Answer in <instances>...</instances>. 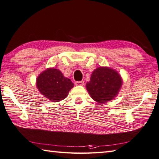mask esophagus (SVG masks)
<instances>
[{
  "mask_svg": "<svg viewBox=\"0 0 159 159\" xmlns=\"http://www.w3.org/2000/svg\"><path fill=\"white\" fill-rule=\"evenodd\" d=\"M75 86H83V85L84 84V81H80V82L77 81V82H75Z\"/></svg>",
  "mask_w": 159,
  "mask_h": 159,
  "instance_id": "esophagus-1",
  "label": "esophagus"
}]
</instances>
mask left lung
I'll list each match as a JSON object with an SVG mask.
<instances>
[{
	"instance_id": "8db88e82",
	"label": "left lung",
	"mask_w": 159,
	"mask_h": 159,
	"mask_svg": "<svg viewBox=\"0 0 159 159\" xmlns=\"http://www.w3.org/2000/svg\"><path fill=\"white\" fill-rule=\"evenodd\" d=\"M122 80L112 69L100 67L92 72L86 88L95 101L103 103L113 99L121 87Z\"/></svg>"
}]
</instances>
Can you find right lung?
Masks as SVG:
<instances>
[{
    "instance_id": "add662e5",
    "label": "right lung",
    "mask_w": 159,
    "mask_h": 159,
    "mask_svg": "<svg viewBox=\"0 0 159 159\" xmlns=\"http://www.w3.org/2000/svg\"><path fill=\"white\" fill-rule=\"evenodd\" d=\"M36 86L44 97L52 102H59L67 97L73 84L59 69L49 68L38 77Z\"/></svg>"
}]
</instances>
